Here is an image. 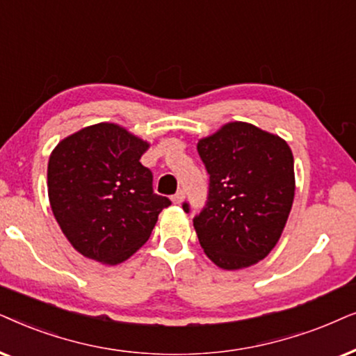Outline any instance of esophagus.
<instances>
[{
    "label": "esophagus",
    "mask_w": 356,
    "mask_h": 356,
    "mask_svg": "<svg viewBox=\"0 0 356 356\" xmlns=\"http://www.w3.org/2000/svg\"><path fill=\"white\" fill-rule=\"evenodd\" d=\"M184 192L182 191H179L177 193H175V195H172V202L175 203V205H181V203L184 202Z\"/></svg>",
    "instance_id": "esophagus-1"
}]
</instances>
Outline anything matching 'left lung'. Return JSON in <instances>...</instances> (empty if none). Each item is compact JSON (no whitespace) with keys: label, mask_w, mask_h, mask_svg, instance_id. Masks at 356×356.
I'll return each mask as SVG.
<instances>
[{"label":"left lung","mask_w":356,"mask_h":356,"mask_svg":"<svg viewBox=\"0 0 356 356\" xmlns=\"http://www.w3.org/2000/svg\"><path fill=\"white\" fill-rule=\"evenodd\" d=\"M197 149L210 174L208 202L193 218L207 257L222 270L260 262L280 239L295 198L290 146L252 123L229 122Z\"/></svg>","instance_id":"1"}]
</instances>
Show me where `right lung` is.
Here are the masks:
<instances>
[{"mask_svg": "<svg viewBox=\"0 0 356 356\" xmlns=\"http://www.w3.org/2000/svg\"><path fill=\"white\" fill-rule=\"evenodd\" d=\"M149 148L117 123H96L55 146L47 169L49 200L65 238L84 257L117 265L146 241L170 205L153 192L140 163Z\"/></svg>", "mask_w": 356, "mask_h": 356, "instance_id": "right-lung-1", "label": "right lung"}]
</instances>
